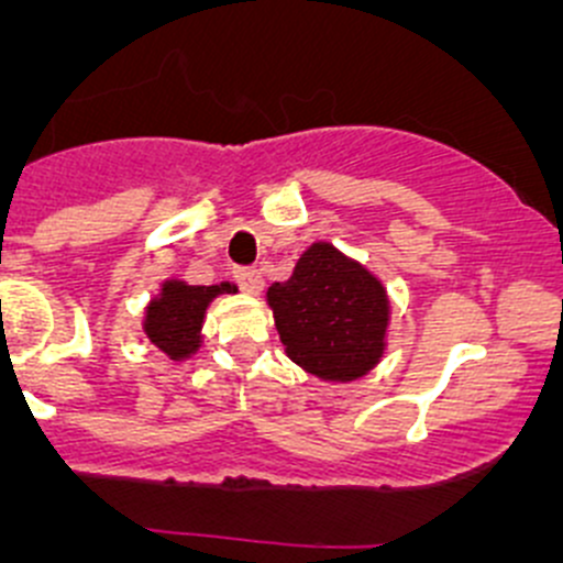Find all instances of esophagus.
Returning a JSON list of instances; mask_svg holds the SVG:
<instances>
[{"label": "esophagus", "instance_id": "esophagus-1", "mask_svg": "<svg viewBox=\"0 0 563 563\" xmlns=\"http://www.w3.org/2000/svg\"><path fill=\"white\" fill-rule=\"evenodd\" d=\"M234 280L240 283L242 291L247 294H258L261 288H264V277H261V272L253 269V266H236Z\"/></svg>", "mask_w": 563, "mask_h": 563}]
</instances>
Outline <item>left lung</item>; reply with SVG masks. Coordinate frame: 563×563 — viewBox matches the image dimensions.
<instances>
[{
  "instance_id": "left-lung-1",
  "label": "left lung",
  "mask_w": 563,
  "mask_h": 563,
  "mask_svg": "<svg viewBox=\"0 0 563 563\" xmlns=\"http://www.w3.org/2000/svg\"><path fill=\"white\" fill-rule=\"evenodd\" d=\"M288 356L327 382L365 376L384 351L389 321L382 283L360 264L318 242L291 280L266 291Z\"/></svg>"
}]
</instances>
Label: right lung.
Here are the masks:
<instances>
[{"instance_id":"obj_1","label":"right lung","mask_w":563,"mask_h":563,"mask_svg":"<svg viewBox=\"0 0 563 563\" xmlns=\"http://www.w3.org/2000/svg\"><path fill=\"white\" fill-rule=\"evenodd\" d=\"M236 291L231 283L220 286H185V283H166L163 297L155 299L146 310V338L166 351L172 360L192 354L201 343L198 329H201L203 310L218 294Z\"/></svg>"}]
</instances>
